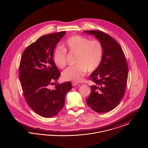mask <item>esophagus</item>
<instances>
[{
	"instance_id": "obj_1",
	"label": "esophagus",
	"mask_w": 148,
	"mask_h": 148,
	"mask_svg": "<svg viewBox=\"0 0 148 148\" xmlns=\"http://www.w3.org/2000/svg\"><path fill=\"white\" fill-rule=\"evenodd\" d=\"M71 84H72L73 86H76L77 84V83L76 82H71Z\"/></svg>"
}]
</instances>
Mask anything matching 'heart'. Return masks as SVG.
<instances>
[{
  "label": "heart",
  "instance_id": "obj_1",
  "mask_svg": "<svg viewBox=\"0 0 148 148\" xmlns=\"http://www.w3.org/2000/svg\"><path fill=\"white\" fill-rule=\"evenodd\" d=\"M63 47H57L53 53L54 62L58 68L63 69L66 66V51L75 55V65L68 68L62 73L65 80L80 82L86 71H94L101 63L103 46L98 39L90 40L82 35H73L65 40Z\"/></svg>",
  "mask_w": 148,
  "mask_h": 148
}]
</instances>
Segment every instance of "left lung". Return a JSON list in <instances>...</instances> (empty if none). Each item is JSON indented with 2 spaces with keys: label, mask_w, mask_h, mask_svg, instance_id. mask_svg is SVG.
<instances>
[{
  "label": "left lung",
  "mask_w": 148,
  "mask_h": 148,
  "mask_svg": "<svg viewBox=\"0 0 148 148\" xmlns=\"http://www.w3.org/2000/svg\"><path fill=\"white\" fill-rule=\"evenodd\" d=\"M94 35L103 46V54L98 68L90 75L91 93L86 99L92 110L108 112L119 104L127 86L128 68L121 47L116 41L99 30L84 31Z\"/></svg>",
  "instance_id": "8db88e82"
}]
</instances>
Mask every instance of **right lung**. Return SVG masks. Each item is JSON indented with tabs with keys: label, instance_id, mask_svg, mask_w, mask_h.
I'll list each match as a JSON object with an SVG mask.
<instances>
[{
	"label": "right lung",
	"instance_id": "right-lung-1",
	"mask_svg": "<svg viewBox=\"0 0 148 148\" xmlns=\"http://www.w3.org/2000/svg\"><path fill=\"white\" fill-rule=\"evenodd\" d=\"M65 32L43 35L24 51L19 75L24 96L29 107L45 118L53 117L62 109L70 82L51 85L60 73L53 60V51Z\"/></svg>",
	"mask_w": 148,
	"mask_h": 148
}]
</instances>
